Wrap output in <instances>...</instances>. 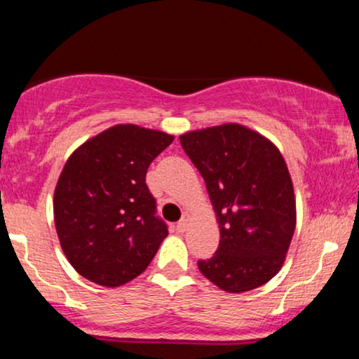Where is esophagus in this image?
<instances>
[{
    "instance_id": "1",
    "label": "esophagus",
    "mask_w": 359,
    "mask_h": 359,
    "mask_svg": "<svg viewBox=\"0 0 359 359\" xmlns=\"http://www.w3.org/2000/svg\"><path fill=\"white\" fill-rule=\"evenodd\" d=\"M187 224H189V214H184V217L182 219H180L179 222H177V231L179 233H182V231H185V228H187Z\"/></svg>"
}]
</instances>
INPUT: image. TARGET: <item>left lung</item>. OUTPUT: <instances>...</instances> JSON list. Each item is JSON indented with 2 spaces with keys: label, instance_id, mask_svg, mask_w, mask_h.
I'll list each match as a JSON object with an SVG mask.
<instances>
[{
  "label": "left lung",
  "instance_id": "1",
  "mask_svg": "<svg viewBox=\"0 0 359 359\" xmlns=\"http://www.w3.org/2000/svg\"><path fill=\"white\" fill-rule=\"evenodd\" d=\"M180 145L203 175L219 224V246L197 262L201 273L229 294L266 283L285 262L297 221L280 150L238 123L187 131Z\"/></svg>",
  "mask_w": 359,
  "mask_h": 359
}]
</instances>
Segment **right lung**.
<instances>
[{"instance_id":"add662e5","label":"right lung","mask_w":359,"mask_h":359,"mask_svg":"<svg viewBox=\"0 0 359 359\" xmlns=\"http://www.w3.org/2000/svg\"><path fill=\"white\" fill-rule=\"evenodd\" d=\"M172 142L163 131L114 125L67 158L53 192V219L64 255L84 278L119 287L150 265L168 229L155 216L145 177Z\"/></svg>"}]
</instances>
